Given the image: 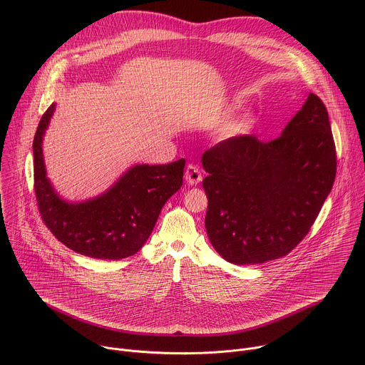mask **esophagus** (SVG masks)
<instances>
[{
    "mask_svg": "<svg viewBox=\"0 0 365 365\" xmlns=\"http://www.w3.org/2000/svg\"><path fill=\"white\" fill-rule=\"evenodd\" d=\"M185 179H186V183L190 185V186L197 185L202 180V175H200L199 168L195 166V165H189L185 170Z\"/></svg>",
    "mask_w": 365,
    "mask_h": 365,
    "instance_id": "esophagus-1",
    "label": "esophagus"
}]
</instances>
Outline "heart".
Instances as JSON below:
<instances>
[{"instance_id":"obj_1","label":"heart","mask_w":365,"mask_h":365,"mask_svg":"<svg viewBox=\"0 0 365 365\" xmlns=\"http://www.w3.org/2000/svg\"><path fill=\"white\" fill-rule=\"evenodd\" d=\"M238 107L237 102H231L230 103V110H235ZM259 120L255 114H245L238 120L234 121H227L225 124H222L218 130V135L224 140H231V138H237V137H242L250 134L251 131L255 130V127L258 125Z\"/></svg>"}]
</instances>
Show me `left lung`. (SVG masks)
<instances>
[{"label": "left lung", "mask_w": 365, "mask_h": 365, "mask_svg": "<svg viewBox=\"0 0 365 365\" xmlns=\"http://www.w3.org/2000/svg\"><path fill=\"white\" fill-rule=\"evenodd\" d=\"M205 227L232 264H259L289 254L309 232L328 197L336 155L328 111L315 95L280 137L225 140L206 150Z\"/></svg>", "instance_id": "8db88e82"}]
</instances>
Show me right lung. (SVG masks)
<instances>
[{
  "mask_svg": "<svg viewBox=\"0 0 365 365\" xmlns=\"http://www.w3.org/2000/svg\"><path fill=\"white\" fill-rule=\"evenodd\" d=\"M56 110L43 114L33 141L34 190L46 227L78 254L120 259L134 255L148 240L163 205L183 183L185 159L169 165H134L106 192L68 200L51 185L43 159V138Z\"/></svg>",
  "mask_w": 365,
  "mask_h": 365,
  "instance_id": "obj_1",
  "label": "right lung"
}]
</instances>
